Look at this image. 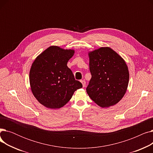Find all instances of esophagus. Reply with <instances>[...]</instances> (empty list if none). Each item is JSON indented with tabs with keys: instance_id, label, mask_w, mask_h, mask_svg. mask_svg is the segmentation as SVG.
Segmentation results:
<instances>
[{
	"instance_id": "34e87169",
	"label": "esophagus",
	"mask_w": 153,
	"mask_h": 153,
	"mask_svg": "<svg viewBox=\"0 0 153 153\" xmlns=\"http://www.w3.org/2000/svg\"><path fill=\"white\" fill-rule=\"evenodd\" d=\"M81 82H82V86L84 87L85 86V84H86L85 81H84V80H82V81H81Z\"/></svg>"
}]
</instances>
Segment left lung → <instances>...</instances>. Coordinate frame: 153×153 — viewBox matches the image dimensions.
Listing matches in <instances>:
<instances>
[{
  "instance_id": "left-lung-1",
  "label": "left lung",
  "mask_w": 153,
  "mask_h": 153,
  "mask_svg": "<svg viewBox=\"0 0 153 153\" xmlns=\"http://www.w3.org/2000/svg\"><path fill=\"white\" fill-rule=\"evenodd\" d=\"M92 76L86 91L102 107L115 105L124 96L129 72L123 58L110 48H100L89 53Z\"/></svg>"
}]
</instances>
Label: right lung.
I'll use <instances>...</instances> for the list:
<instances>
[{
	"instance_id": "add662e5",
	"label": "right lung",
	"mask_w": 153,
	"mask_h": 153,
	"mask_svg": "<svg viewBox=\"0 0 153 153\" xmlns=\"http://www.w3.org/2000/svg\"><path fill=\"white\" fill-rule=\"evenodd\" d=\"M72 50L52 46L40 54L30 71V84L35 97L43 105L59 108L71 99L74 92L82 87L68 67L74 55Z\"/></svg>"
}]
</instances>
